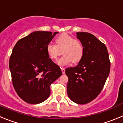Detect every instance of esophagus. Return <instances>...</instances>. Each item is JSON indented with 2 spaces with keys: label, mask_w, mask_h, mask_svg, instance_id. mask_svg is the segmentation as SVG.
I'll list each match as a JSON object with an SVG mask.
<instances>
[{
  "label": "esophagus",
  "mask_w": 123,
  "mask_h": 123,
  "mask_svg": "<svg viewBox=\"0 0 123 123\" xmlns=\"http://www.w3.org/2000/svg\"><path fill=\"white\" fill-rule=\"evenodd\" d=\"M62 69V74H65V69L63 68H61Z\"/></svg>",
  "instance_id": "34e87169"
}]
</instances>
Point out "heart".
Here are the masks:
<instances>
[{
	"label": "heart",
	"instance_id": "heart-1",
	"mask_svg": "<svg viewBox=\"0 0 123 123\" xmlns=\"http://www.w3.org/2000/svg\"><path fill=\"white\" fill-rule=\"evenodd\" d=\"M55 42L56 45L50 43L47 45L46 52L52 60H56L62 52L64 55L57 62L59 66L64 67L71 62L76 63L82 59L84 50L79 40L75 39L68 34L63 33L56 37Z\"/></svg>",
	"mask_w": 123,
	"mask_h": 123
}]
</instances>
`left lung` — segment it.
I'll return each mask as SVG.
<instances>
[{
	"label": "left lung",
	"instance_id": "1",
	"mask_svg": "<svg viewBox=\"0 0 123 123\" xmlns=\"http://www.w3.org/2000/svg\"><path fill=\"white\" fill-rule=\"evenodd\" d=\"M84 47V55L76 67L68 68L67 94L78 104H86L100 93L110 70V62L106 46L93 34L76 32Z\"/></svg>",
	"mask_w": 123,
	"mask_h": 123
}]
</instances>
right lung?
Masks as SVG:
<instances>
[{
    "label": "right lung",
    "instance_id": "add662e5",
    "mask_svg": "<svg viewBox=\"0 0 123 123\" xmlns=\"http://www.w3.org/2000/svg\"><path fill=\"white\" fill-rule=\"evenodd\" d=\"M58 32L34 31L17 42L10 57L13 85L18 96L30 104L44 102L50 86L62 73L49 58L46 47Z\"/></svg>",
    "mask_w": 123,
    "mask_h": 123
}]
</instances>
